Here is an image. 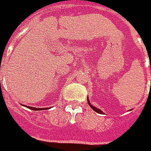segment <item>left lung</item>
I'll return each mask as SVG.
<instances>
[{
    "mask_svg": "<svg viewBox=\"0 0 151 151\" xmlns=\"http://www.w3.org/2000/svg\"><path fill=\"white\" fill-rule=\"evenodd\" d=\"M87 101H88V104L90 105V107H91V108H92V109H93V110H94L95 112H96V113H101H101H102V112H101V110H100V109H97L96 107H93V106H92V105L91 104L90 102H89V100H88V99H87Z\"/></svg>",
    "mask_w": 151,
    "mask_h": 151,
    "instance_id": "8db88e82",
    "label": "left lung"
}]
</instances>
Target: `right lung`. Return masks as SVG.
<instances>
[{"instance_id":"right-lung-1","label":"right lung","mask_w":151,"mask_h":151,"mask_svg":"<svg viewBox=\"0 0 151 151\" xmlns=\"http://www.w3.org/2000/svg\"><path fill=\"white\" fill-rule=\"evenodd\" d=\"M28 107V108H30V109H32V110H35V111H36V110H42V109H46V110L48 109V107H47V108H37V107Z\"/></svg>"}]
</instances>
